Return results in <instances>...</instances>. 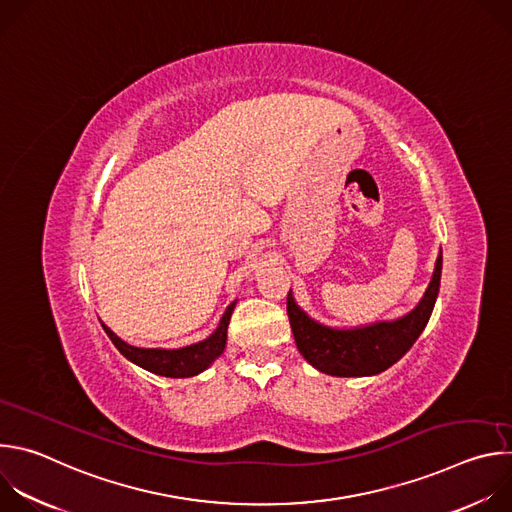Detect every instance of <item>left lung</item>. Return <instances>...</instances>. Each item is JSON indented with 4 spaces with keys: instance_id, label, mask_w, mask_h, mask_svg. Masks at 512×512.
<instances>
[{
    "instance_id": "obj_1",
    "label": "left lung",
    "mask_w": 512,
    "mask_h": 512,
    "mask_svg": "<svg viewBox=\"0 0 512 512\" xmlns=\"http://www.w3.org/2000/svg\"><path fill=\"white\" fill-rule=\"evenodd\" d=\"M442 279V251L419 304L397 320L369 326L332 328L310 318L287 294V316L300 354L320 373L332 377H373L387 371L415 344L429 322Z\"/></svg>"
}]
</instances>
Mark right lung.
<instances>
[{
  "label": "right lung",
  "mask_w": 512,
  "mask_h": 512,
  "mask_svg": "<svg viewBox=\"0 0 512 512\" xmlns=\"http://www.w3.org/2000/svg\"><path fill=\"white\" fill-rule=\"evenodd\" d=\"M237 306V300L229 304L225 310L221 322H218L216 330L194 344L182 346V348H141V346H131L125 340H121L107 324L101 322L103 330L115 344V348L137 367L150 371L160 377H170V379H186V377H196L202 371H206L210 364L225 352L227 346V328L231 322V314Z\"/></svg>",
  "instance_id": "right-lung-1"
}]
</instances>
